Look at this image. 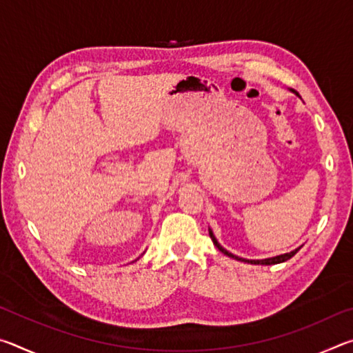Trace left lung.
Returning <instances> with one entry per match:
<instances>
[{"instance_id":"8db88e82","label":"left lung","mask_w":353,"mask_h":353,"mask_svg":"<svg viewBox=\"0 0 353 353\" xmlns=\"http://www.w3.org/2000/svg\"><path fill=\"white\" fill-rule=\"evenodd\" d=\"M294 92V90H292ZM297 97H299V93L297 92H294ZM301 98V97H299ZM208 235H210V238H212V241H213V244L214 246H216L221 252H223L224 255H227V256H230V259H234V260H238V261H244V263H250V265H277V263H283V261H286V260H290L292 255H296L297 252H299V249L301 248H297V249H294V250H291V252H286V254H282V255H276V256H271V259H263V260H248V259H241V256H238V255H234L232 252H229V250L227 249H224L223 246H221V244L218 243V240H216V236L213 235V232H212V229H208Z\"/></svg>"}]
</instances>
